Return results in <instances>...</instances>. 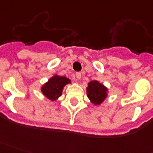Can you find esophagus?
Instances as JSON below:
<instances>
[{"mask_svg": "<svg viewBox=\"0 0 153 153\" xmlns=\"http://www.w3.org/2000/svg\"><path fill=\"white\" fill-rule=\"evenodd\" d=\"M75 75H76V78L78 80H79L80 79H81V73H80V72H77V73L75 74Z\"/></svg>", "mask_w": 153, "mask_h": 153, "instance_id": "esophagus-1", "label": "esophagus"}]
</instances>
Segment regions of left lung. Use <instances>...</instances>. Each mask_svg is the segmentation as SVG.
<instances>
[{"instance_id":"left-lung-1","label":"left lung","mask_w":153,"mask_h":153,"mask_svg":"<svg viewBox=\"0 0 153 153\" xmlns=\"http://www.w3.org/2000/svg\"><path fill=\"white\" fill-rule=\"evenodd\" d=\"M108 89L97 80L88 82L87 95L91 102L95 105H99L106 99Z\"/></svg>"}]
</instances>
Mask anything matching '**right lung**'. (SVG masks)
Returning <instances> with one entry per match:
<instances>
[{"label": "right lung", "mask_w": 153, "mask_h": 153, "mask_svg": "<svg viewBox=\"0 0 153 153\" xmlns=\"http://www.w3.org/2000/svg\"><path fill=\"white\" fill-rule=\"evenodd\" d=\"M68 83H71V80L68 78L56 74L42 86V93L48 99L54 101L62 96L63 88Z\"/></svg>", "instance_id": "1"}]
</instances>
